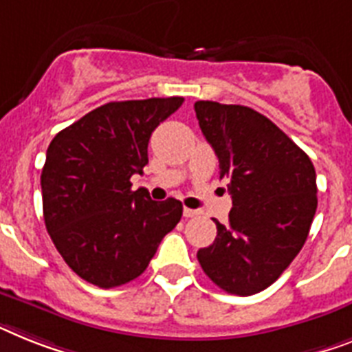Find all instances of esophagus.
<instances>
[{
  "instance_id": "esophagus-1",
  "label": "esophagus",
  "mask_w": 352,
  "mask_h": 352,
  "mask_svg": "<svg viewBox=\"0 0 352 352\" xmlns=\"http://www.w3.org/2000/svg\"><path fill=\"white\" fill-rule=\"evenodd\" d=\"M201 214V210H196V208H183V216L185 217H197Z\"/></svg>"
}]
</instances>
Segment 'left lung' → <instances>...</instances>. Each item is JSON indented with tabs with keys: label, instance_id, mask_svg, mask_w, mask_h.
I'll return each mask as SVG.
<instances>
[{
	"label": "left lung",
	"instance_id": "1",
	"mask_svg": "<svg viewBox=\"0 0 352 352\" xmlns=\"http://www.w3.org/2000/svg\"><path fill=\"white\" fill-rule=\"evenodd\" d=\"M196 117L228 179V225L197 261L223 292L248 297L277 280L307 239L316 212L309 156L252 107L197 100Z\"/></svg>",
	"mask_w": 352,
	"mask_h": 352
}]
</instances>
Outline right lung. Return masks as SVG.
Wrapping results in <instances>:
<instances>
[{
    "instance_id": "1",
    "label": "right lung",
    "mask_w": 352,
    "mask_h": 352,
    "mask_svg": "<svg viewBox=\"0 0 352 352\" xmlns=\"http://www.w3.org/2000/svg\"><path fill=\"white\" fill-rule=\"evenodd\" d=\"M182 97L107 102L55 135L41 173L43 216L55 248L86 283L117 287L145 272L183 205L131 190L147 145Z\"/></svg>"
}]
</instances>
